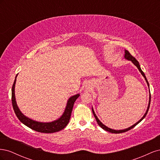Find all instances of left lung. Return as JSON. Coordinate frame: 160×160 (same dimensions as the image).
<instances>
[{"instance_id":"left-lung-1","label":"left lung","mask_w":160,"mask_h":160,"mask_svg":"<svg viewBox=\"0 0 160 160\" xmlns=\"http://www.w3.org/2000/svg\"><path fill=\"white\" fill-rule=\"evenodd\" d=\"M124 58H125V59H127V60H128V61H132V62H133V65H134L135 66H136V67H137V68L139 69V72H141V74L143 75V77L144 78H145V80H146V83H147V84H148V88H149V85L148 81L147 79H146V75H145L144 72L142 71V69H141V67H140V65H139V62H138L136 59H135V57H133L132 55H131L130 53L129 52V51H127V50H125ZM150 101H151V95H150V91H149V103H148V108H147V110H146V113H145V114L143 115V117H142L141 119H140L137 123H135V124H133V125H132V126H130L129 128H126V129H124L116 130V129H111V128H109L107 127V126H106V125H105L103 123H102V122H101V121L98 119V118L97 117V115H96V114H95V111H94V110H93V107H92V112H93V115L95 116V119H96V121H97V122H98V125H99V126H100L101 128H102L103 129H104V130H105V131H107V132H110V133H123V132H128V131L130 130L131 129L133 128L135 126V125H137L139 122H141L145 118V117H146V115H147V113H148V110H149V108Z\"/></svg>"}]
</instances>
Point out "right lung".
Returning <instances> with one entry per match:
<instances>
[{
  "instance_id": "add662e5",
  "label": "right lung",
  "mask_w": 160,
  "mask_h": 160,
  "mask_svg": "<svg viewBox=\"0 0 160 160\" xmlns=\"http://www.w3.org/2000/svg\"><path fill=\"white\" fill-rule=\"evenodd\" d=\"M18 74L16 75L15 79H14V83L12 88V107L18 119L21 121L24 125L28 127L29 128L36 131L38 132L51 133L59 132V131L64 129L68 123L69 122V119L71 118V112L73 108V105L76 99L79 98L80 94L77 93L75 95H72L67 100V105L65 107L63 113L59 118L52 121L51 122H40L33 120L32 119L28 118L26 115H24L21 110L19 109L18 105L17 104L15 93H14V88H15V84L17 81V77Z\"/></svg>"
}]
</instances>
